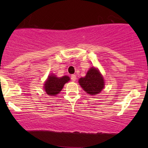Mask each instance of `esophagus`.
<instances>
[{"mask_svg": "<svg viewBox=\"0 0 148 148\" xmlns=\"http://www.w3.org/2000/svg\"><path fill=\"white\" fill-rule=\"evenodd\" d=\"M71 79H72V81H75L76 80V75H74V74H72V75L71 76Z\"/></svg>", "mask_w": 148, "mask_h": 148, "instance_id": "34e87169", "label": "esophagus"}]
</instances>
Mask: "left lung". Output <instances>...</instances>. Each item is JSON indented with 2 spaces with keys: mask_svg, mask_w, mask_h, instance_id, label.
Returning a JSON list of instances; mask_svg holds the SVG:
<instances>
[{
  "mask_svg": "<svg viewBox=\"0 0 148 148\" xmlns=\"http://www.w3.org/2000/svg\"><path fill=\"white\" fill-rule=\"evenodd\" d=\"M79 84L88 94L97 95L104 87V81L99 71L95 67L88 70L85 77L79 80Z\"/></svg>",
  "mask_w": 148,
  "mask_h": 148,
  "instance_id": "obj_1",
  "label": "left lung"
}]
</instances>
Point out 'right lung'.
Returning <instances> with one entry per match:
<instances>
[{
  "mask_svg": "<svg viewBox=\"0 0 148 148\" xmlns=\"http://www.w3.org/2000/svg\"><path fill=\"white\" fill-rule=\"evenodd\" d=\"M69 81V77L64 76L61 78H58L56 76L51 75L45 84V92L48 95H53L58 94L63 88L64 85Z\"/></svg>",
  "mask_w": 148,
  "mask_h": 148,
  "instance_id": "obj_1",
  "label": "right lung"
}]
</instances>
